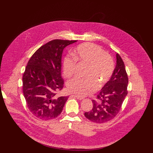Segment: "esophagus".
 Wrapping results in <instances>:
<instances>
[{
    "instance_id": "1",
    "label": "esophagus",
    "mask_w": 153,
    "mask_h": 153,
    "mask_svg": "<svg viewBox=\"0 0 153 153\" xmlns=\"http://www.w3.org/2000/svg\"><path fill=\"white\" fill-rule=\"evenodd\" d=\"M74 96H75V97L77 98V99H78V100H81L83 99V97H82V96H78V95H75Z\"/></svg>"
}]
</instances>
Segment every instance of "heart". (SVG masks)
Listing matches in <instances>:
<instances>
[{
    "label": "heart",
    "instance_id": "heart-1",
    "mask_svg": "<svg viewBox=\"0 0 153 153\" xmlns=\"http://www.w3.org/2000/svg\"><path fill=\"white\" fill-rule=\"evenodd\" d=\"M75 58L64 59L63 71L65 77H70L74 73L77 62L87 65L86 79L73 78L67 83L68 90L73 93L84 96L96 90L97 84L102 87L111 79L114 65L111 57L99 46L91 43H84L77 46L72 53Z\"/></svg>",
    "mask_w": 153,
    "mask_h": 153
}]
</instances>
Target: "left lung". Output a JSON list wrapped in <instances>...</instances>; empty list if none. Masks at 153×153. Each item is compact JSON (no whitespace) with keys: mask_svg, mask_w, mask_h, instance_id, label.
Instances as JSON below:
<instances>
[{"mask_svg":"<svg viewBox=\"0 0 153 153\" xmlns=\"http://www.w3.org/2000/svg\"><path fill=\"white\" fill-rule=\"evenodd\" d=\"M116 66L111 79L97 96L98 102L93 100V107L85 112V116L96 123H105L114 118L120 110L128 94V75L125 64L119 54H116Z\"/></svg>","mask_w":153,"mask_h":153,"instance_id":"left-lung-1","label":"left lung"}]
</instances>
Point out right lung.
<instances>
[{"label":"right lung","instance_id":"right-lung-1","mask_svg":"<svg viewBox=\"0 0 153 153\" xmlns=\"http://www.w3.org/2000/svg\"><path fill=\"white\" fill-rule=\"evenodd\" d=\"M76 42L51 40L40 47L27 63L22 77L24 95L29 110L40 119L57 117L68 100V96L56 94L64 85L61 74L63 49Z\"/></svg>","mask_w":153,"mask_h":153}]
</instances>
